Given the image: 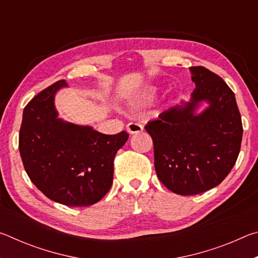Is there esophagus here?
Returning a JSON list of instances; mask_svg holds the SVG:
<instances>
[{"instance_id": "34e87169", "label": "esophagus", "mask_w": 258, "mask_h": 258, "mask_svg": "<svg viewBox=\"0 0 258 258\" xmlns=\"http://www.w3.org/2000/svg\"><path fill=\"white\" fill-rule=\"evenodd\" d=\"M126 130H127V132L130 134H137V133L142 132L143 126L138 123H128L127 126H126Z\"/></svg>"}]
</instances>
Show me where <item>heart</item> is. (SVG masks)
I'll use <instances>...</instances> for the list:
<instances>
[{
	"mask_svg": "<svg viewBox=\"0 0 258 258\" xmlns=\"http://www.w3.org/2000/svg\"><path fill=\"white\" fill-rule=\"evenodd\" d=\"M155 93H156V91L155 90H149V91H147V92H145V93H141L138 97V99H137V101L138 102H140V103H143V102H148V101H150V100H152V98L155 97Z\"/></svg>",
	"mask_w": 258,
	"mask_h": 258,
	"instance_id": "obj_1",
	"label": "heart"
}]
</instances>
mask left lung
I'll return each mask as SVG.
<instances>
[{
	"mask_svg": "<svg viewBox=\"0 0 258 258\" xmlns=\"http://www.w3.org/2000/svg\"><path fill=\"white\" fill-rule=\"evenodd\" d=\"M196 89L190 101L161 112L145 128L154 141L159 181L176 195L211 190L228 176L237 161L242 123L234 93L207 68L190 67ZM204 103L207 107L200 113Z\"/></svg>",
	"mask_w": 258,
	"mask_h": 258,
	"instance_id": "left-lung-1",
	"label": "left lung"
}]
</instances>
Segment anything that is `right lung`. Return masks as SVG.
<instances>
[{
	"instance_id": "1",
	"label": "right lung",
	"mask_w": 258,
	"mask_h": 258,
	"mask_svg": "<svg viewBox=\"0 0 258 258\" xmlns=\"http://www.w3.org/2000/svg\"><path fill=\"white\" fill-rule=\"evenodd\" d=\"M66 81L43 90L24 109L19 151L26 173L47 198L71 207L101 200L112 184L113 159L128 139L58 117L54 97Z\"/></svg>"
}]
</instances>
